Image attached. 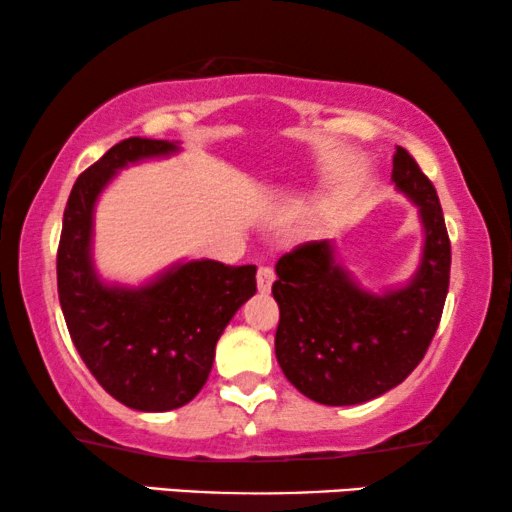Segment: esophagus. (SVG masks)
<instances>
[{"label":"esophagus","instance_id":"1","mask_svg":"<svg viewBox=\"0 0 512 512\" xmlns=\"http://www.w3.org/2000/svg\"><path fill=\"white\" fill-rule=\"evenodd\" d=\"M272 282H275V272H272V268H265V265H261V268H258V272H256L258 291L268 293L272 289Z\"/></svg>","mask_w":512,"mask_h":512}]
</instances>
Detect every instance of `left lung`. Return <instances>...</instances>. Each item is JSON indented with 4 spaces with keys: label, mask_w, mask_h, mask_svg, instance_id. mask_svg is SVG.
I'll list each match as a JSON object with an SVG mask.
<instances>
[{
    "label": "left lung",
    "mask_w": 512,
    "mask_h": 512,
    "mask_svg": "<svg viewBox=\"0 0 512 512\" xmlns=\"http://www.w3.org/2000/svg\"><path fill=\"white\" fill-rule=\"evenodd\" d=\"M391 181L419 207L422 261L401 289H361L335 258L331 240H314L275 265L279 305L275 354L286 380L312 401L359 405L387 394L424 359L450 289V237L429 177L396 146Z\"/></svg>",
    "instance_id": "obj_1"
}]
</instances>
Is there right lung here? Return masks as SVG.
Instances as JSON below:
<instances>
[{"label":"right lung","mask_w":512,"mask_h":512,"mask_svg":"<svg viewBox=\"0 0 512 512\" xmlns=\"http://www.w3.org/2000/svg\"><path fill=\"white\" fill-rule=\"evenodd\" d=\"M179 151L167 139L130 137L76 179L58 247V296L69 335L102 389L142 412L177 410L198 396L216 342L256 293V265L174 263L142 286L107 284L93 263L95 202L118 170Z\"/></svg>","instance_id":"add662e5"}]
</instances>
